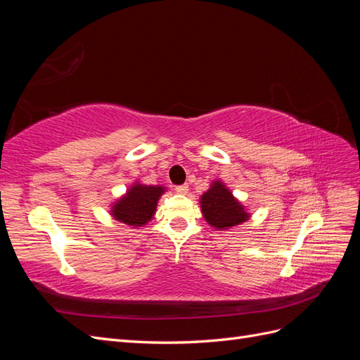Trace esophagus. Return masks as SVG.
I'll return each instance as SVG.
<instances>
[{
    "label": "esophagus",
    "instance_id": "esophagus-1",
    "mask_svg": "<svg viewBox=\"0 0 360 360\" xmlns=\"http://www.w3.org/2000/svg\"><path fill=\"white\" fill-rule=\"evenodd\" d=\"M188 191H189L188 184H180V186H176V192H177V193L184 195V193H188Z\"/></svg>",
    "mask_w": 360,
    "mask_h": 360
}]
</instances>
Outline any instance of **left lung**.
<instances>
[{"label": "left lung", "instance_id": "left-lung-1", "mask_svg": "<svg viewBox=\"0 0 360 360\" xmlns=\"http://www.w3.org/2000/svg\"><path fill=\"white\" fill-rule=\"evenodd\" d=\"M200 205L204 219L216 230L224 231L249 219L245 207L221 180H214L210 189L201 195Z\"/></svg>", "mask_w": 360, "mask_h": 360}]
</instances>
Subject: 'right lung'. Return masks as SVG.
Wrapping results in <instances>:
<instances>
[{"instance_id": "add662e5", "label": "right lung", "mask_w": 360, "mask_h": 360, "mask_svg": "<svg viewBox=\"0 0 360 360\" xmlns=\"http://www.w3.org/2000/svg\"><path fill=\"white\" fill-rule=\"evenodd\" d=\"M163 192V186H147L136 181L122 198L112 204L111 214L122 224L143 226L155 216L158 201Z\"/></svg>"}]
</instances>
